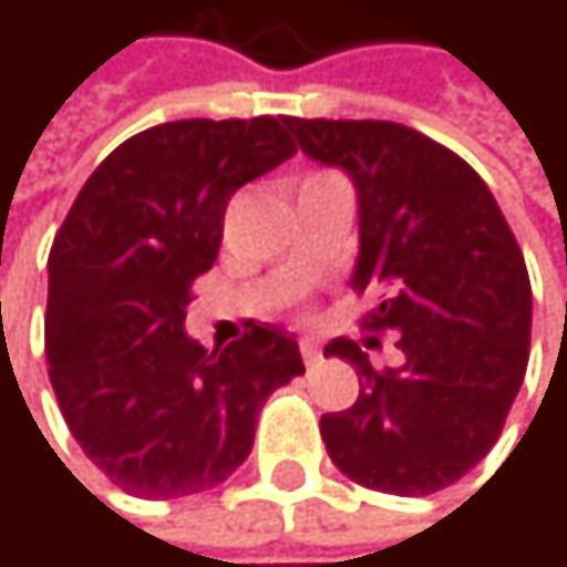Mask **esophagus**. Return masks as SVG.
Returning a JSON list of instances; mask_svg holds the SVG:
<instances>
[{"mask_svg":"<svg viewBox=\"0 0 567 567\" xmlns=\"http://www.w3.org/2000/svg\"><path fill=\"white\" fill-rule=\"evenodd\" d=\"M301 358H305V364H318L321 361V344L318 341H301Z\"/></svg>","mask_w":567,"mask_h":567,"instance_id":"1","label":"esophagus"}]
</instances>
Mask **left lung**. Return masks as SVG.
<instances>
[{"label": "left lung", "mask_w": 567, "mask_h": 567, "mask_svg": "<svg viewBox=\"0 0 567 567\" xmlns=\"http://www.w3.org/2000/svg\"><path fill=\"white\" fill-rule=\"evenodd\" d=\"M285 127L305 157L354 183L351 288L384 291L368 328L396 331L403 354L374 371L354 341L324 348L361 381L348 410L321 416L331 463L394 496L446 489L499 440L528 364L532 285L509 223L480 173L403 124L285 117Z\"/></svg>", "instance_id": "obj_1"}]
</instances>
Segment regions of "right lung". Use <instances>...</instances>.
Instances as JSON below:
<instances>
[{
	"label": "right lung",
	"instance_id": "add662e5",
	"mask_svg": "<svg viewBox=\"0 0 567 567\" xmlns=\"http://www.w3.org/2000/svg\"><path fill=\"white\" fill-rule=\"evenodd\" d=\"M295 154L282 121H171L124 141L81 186L49 256L45 358L87 460L124 493L179 499L229 480L259 410L305 374L276 324L226 351L186 334L239 186Z\"/></svg>",
	"mask_w": 567,
	"mask_h": 567
}]
</instances>
